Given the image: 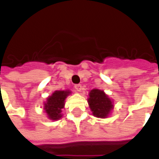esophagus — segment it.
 I'll list each match as a JSON object with an SVG mask.
<instances>
[{
    "mask_svg": "<svg viewBox=\"0 0 159 159\" xmlns=\"http://www.w3.org/2000/svg\"><path fill=\"white\" fill-rule=\"evenodd\" d=\"M74 88H75V89H76L77 92H80V91L82 90V85H81V84H76V85L74 86Z\"/></svg>",
    "mask_w": 159,
    "mask_h": 159,
    "instance_id": "esophagus-1",
    "label": "esophagus"
}]
</instances>
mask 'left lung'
<instances>
[{
    "label": "left lung",
    "instance_id": "obj_1",
    "mask_svg": "<svg viewBox=\"0 0 159 159\" xmlns=\"http://www.w3.org/2000/svg\"><path fill=\"white\" fill-rule=\"evenodd\" d=\"M88 102L94 117L107 118L113 109V101L105 93L103 90L94 89L89 92Z\"/></svg>",
    "mask_w": 159,
    "mask_h": 159
}]
</instances>
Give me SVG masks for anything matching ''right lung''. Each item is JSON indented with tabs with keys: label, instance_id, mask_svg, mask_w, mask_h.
Masks as SVG:
<instances>
[{
	"label": "right lung",
	"instance_id": "right-lung-1",
	"mask_svg": "<svg viewBox=\"0 0 159 159\" xmlns=\"http://www.w3.org/2000/svg\"><path fill=\"white\" fill-rule=\"evenodd\" d=\"M70 93V90H57L47 98V101L44 102V110L49 119L55 121L62 117L61 111L65 107V100Z\"/></svg>",
	"mask_w": 159,
	"mask_h": 159
}]
</instances>
